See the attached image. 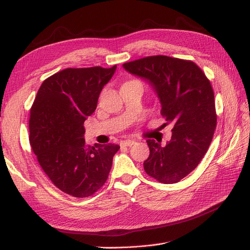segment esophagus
<instances>
[{"mask_svg":"<svg viewBox=\"0 0 250 250\" xmlns=\"http://www.w3.org/2000/svg\"><path fill=\"white\" fill-rule=\"evenodd\" d=\"M135 141H131V140H128V141H123L121 142V146H125V147H130L132 145H134Z\"/></svg>","mask_w":250,"mask_h":250,"instance_id":"obj_1","label":"esophagus"}]
</instances>
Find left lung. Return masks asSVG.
<instances>
[{"label": "left lung", "instance_id": "obj_1", "mask_svg": "<svg viewBox=\"0 0 250 250\" xmlns=\"http://www.w3.org/2000/svg\"><path fill=\"white\" fill-rule=\"evenodd\" d=\"M123 66L149 81L160 98L166 125H173L166 146L147 140L150 154L144 169L158 183H178L197 167L214 137L217 113L210 82L192 60L155 55Z\"/></svg>", "mask_w": 250, "mask_h": 250}]
</instances>
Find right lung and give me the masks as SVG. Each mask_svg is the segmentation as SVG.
Wrapping results in <instances>:
<instances>
[{
  "mask_svg": "<svg viewBox=\"0 0 250 250\" xmlns=\"http://www.w3.org/2000/svg\"><path fill=\"white\" fill-rule=\"evenodd\" d=\"M116 69H64L42 82L32 104L30 145L53 185L73 197H89L100 190L120 149L115 144L88 146L83 138L84 121L96 110Z\"/></svg>",
  "mask_w": 250,
  "mask_h": 250,
  "instance_id": "1",
  "label": "right lung"
}]
</instances>
